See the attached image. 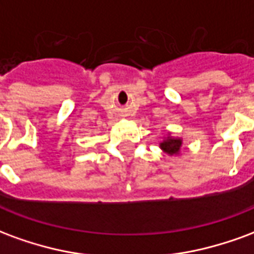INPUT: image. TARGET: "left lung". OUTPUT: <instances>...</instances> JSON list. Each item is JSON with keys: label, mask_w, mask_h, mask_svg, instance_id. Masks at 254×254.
<instances>
[{"label": "left lung", "mask_w": 254, "mask_h": 254, "mask_svg": "<svg viewBox=\"0 0 254 254\" xmlns=\"http://www.w3.org/2000/svg\"><path fill=\"white\" fill-rule=\"evenodd\" d=\"M182 143L184 141H182L181 137H174L169 132V134L166 137H163V140L159 143V147L167 155H170V156H178V155H181Z\"/></svg>", "instance_id": "1"}]
</instances>
